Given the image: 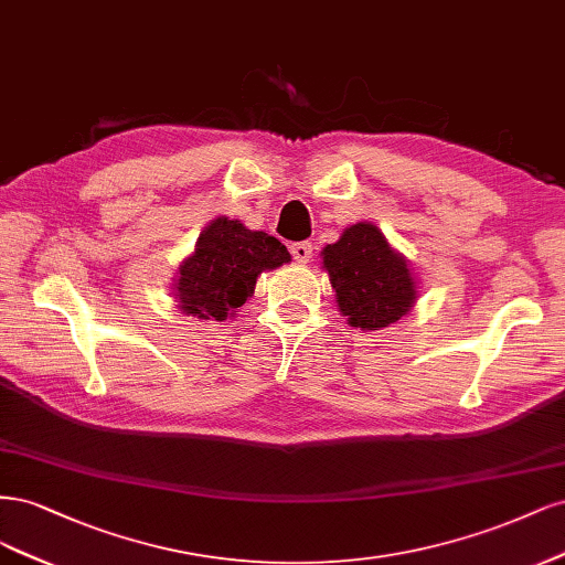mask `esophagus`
<instances>
[{
  "instance_id": "obj_1",
  "label": "esophagus",
  "mask_w": 565,
  "mask_h": 565,
  "mask_svg": "<svg viewBox=\"0 0 565 565\" xmlns=\"http://www.w3.org/2000/svg\"><path fill=\"white\" fill-rule=\"evenodd\" d=\"M290 256L298 263H307L312 258V244L309 242H298V244H290Z\"/></svg>"
}]
</instances>
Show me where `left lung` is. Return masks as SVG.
Returning <instances> with one entry per match:
<instances>
[{
  "instance_id": "1",
  "label": "left lung",
  "mask_w": 565,
  "mask_h": 565,
  "mask_svg": "<svg viewBox=\"0 0 565 565\" xmlns=\"http://www.w3.org/2000/svg\"><path fill=\"white\" fill-rule=\"evenodd\" d=\"M340 312L363 331H380L402 319L417 290L404 256L371 223H356L323 250Z\"/></svg>"
}]
</instances>
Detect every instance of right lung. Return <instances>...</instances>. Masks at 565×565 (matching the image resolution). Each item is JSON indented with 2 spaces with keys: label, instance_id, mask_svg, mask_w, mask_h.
I'll list each match as a JSON object with an SVG mask.
<instances>
[{
  "label": "right lung",
  "instance_id": "right-lung-1",
  "mask_svg": "<svg viewBox=\"0 0 565 565\" xmlns=\"http://www.w3.org/2000/svg\"><path fill=\"white\" fill-rule=\"evenodd\" d=\"M290 260L286 246L239 221L217 217L199 236L192 258L180 265L178 302L188 317L223 321L253 294L263 269Z\"/></svg>",
  "mask_w": 565,
  "mask_h": 565
}]
</instances>
